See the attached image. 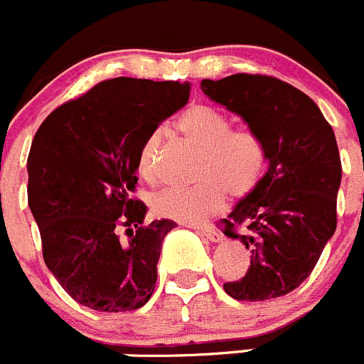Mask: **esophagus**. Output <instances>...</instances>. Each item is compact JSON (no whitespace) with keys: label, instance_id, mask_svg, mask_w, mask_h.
I'll return each mask as SVG.
<instances>
[{"label":"esophagus","instance_id":"34e87169","mask_svg":"<svg viewBox=\"0 0 364 364\" xmlns=\"http://www.w3.org/2000/svg\"><path fill=\"white\" fill-rule=\"evenodd\" d=\"M198 232L202 236H205V238L209 240V242H220L222 240V232L218 231V229L215 228H204V229H198Z\"/></svg>","mask_w":364,"mask_h":364}]
</instances>
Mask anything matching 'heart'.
Wrapping results in <instances>:
<instances>
[{
	"label": "heart",
	"instance_id": "1",
	"mask_svg": "<svg viewBox=\"0 0 364 364\" xmlns=\"http://www.w3.org/2000/svg\"><path fill=\"white\" fill-rule=\"evenodd\" d=\"M175 129L189 146L198 149L188 189H166L153 198V213L160 218L198 225L218 215L228 202L251 195L267 169L263 141L249 129H231V122L208 106H189L175 121ZM162 132L149 133L139 151V171L146 180L159 178Z\"/></svg>",
	"mask_w": 364,
	"mask_h": 364
}]
</instances>
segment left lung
<instances>
[{
	"mask_svg": "<svg viewBox=\"0 0 364 364\" xmlns=\"http://www.w3.org/2000/svg\"><path fill=\"white\" fill-rule=\"evenodd\" d=\"M202 92L242 117L265 144L269 169L243 196L223 232L251 252V267L223 291L240 301H265L298 289L338 225L341 159L332 126L301 90L269 75L204 79ZM243 225L245 233H236Z\"/></svg>",
	"mask_w": 364,
	"mask_h": 364,
	"instance_id": "left-lung-1",
	"label": "left lung"
}]
</instances>
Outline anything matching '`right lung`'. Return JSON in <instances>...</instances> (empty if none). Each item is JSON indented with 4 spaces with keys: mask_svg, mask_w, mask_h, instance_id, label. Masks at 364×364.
Masks as SVG:
<instances>
[{
    "mask_svg": "<svg viewBox=\"0 0 364 364\" xmlns=\"http://www.w3.org/2000/svg\"><path fill=\"white\" fill-rule=\"evenodd\" d=\"M189 90V82L108 79L53 109L36 133L26 169L43 258L88 309L136 311L155 291L175 222L142 225L148 208L132 193L142 142L186 106Z\"/></svg>",
    "mask_w": 364,
    "mask_h": 364,
    "instance_id": "obj_1",
    "label": "right lung"
}]
</instances>
